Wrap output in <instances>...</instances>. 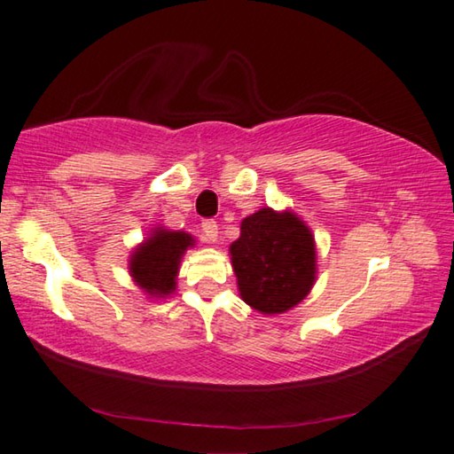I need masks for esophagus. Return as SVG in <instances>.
<instances>
[{
    "mask_svg": "<svg viewBox=\"0 0 454 454\" xmlns=\"http://www.w3.org/2000/svg\"><path fill=\"white\" fill-rule=\"evenodd\" d=\"M202 232L208 242H216L218 238V224L214 220H204L202 222Z\"/></svg>",
    "mask_w": 454,
    "mask_h": 454,
    "instance_id": "34e87169",
    "label": "esophagus"
}]
</instances>
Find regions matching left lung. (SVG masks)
<instances>
[{
    "mask_svg": "<svg viewBox=\"0 0 454 454\" xmlns=\"http://www.w3.org/2000/svg\"><path fill=\"white\" fill-rule=\"evenodd\" d=\"M230 254L242 301L262 314L290 310L317 278L314 238L292 212L262 208L244 218Z\"/></svg>",
    "mask_w": 454,
    "mask_h": 454,
    "instance_id": "left-lung-1",
    "label": "left lung"
}]
</instances>
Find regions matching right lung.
Segmentation results:
<instances>
[{
    "instance_id": "1",
    "label": "right lung",
    "mask_w": 454,
    "mask_h": 454,
    "mask_svg": "<svg viewBox=\"0 0 454 454\" xmlns=\"http://www.w3.org/2000/svg\"><path fill=\"white\" fill-rule=\"evenodd\" d=\"M192 244L194 240L186 232L156 230L129 260V272L137 286L153 296L170 294L176 286L180 258Z\"/></svg>"
}]
</instances>
